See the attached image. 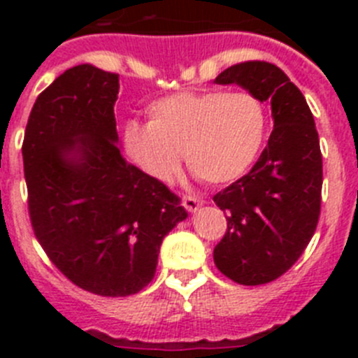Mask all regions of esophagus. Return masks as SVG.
<instances>
[{
  "mask_svg": "<svg viewBox=\"0 0 358 358\" xmlns=\"http://www.w3.org/2000/svg\"><path fill=\"white\" fill-rule=\"evenodd\" d=\"M182 204H185V208L189 213H195V211L204 204V201L199 197H192V195H185V197H182Z\"/></svg>",
  "mask_w": 358,
  "mask_h": 358,
  "instance_id": "34e87169",
  "label": "esophagus"
}]
</instances>
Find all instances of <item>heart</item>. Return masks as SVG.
Masks as SVG:
<instances>
[{"mask_svg": "<svg viewBox=\"0 0 358 358\" xmlns=\"http://www.w3.org/2000/svg\"><path fill=\"white\" fill-rule=\"evenodd\" d=\"M148 123L127 122L123 143L141 170L170 181L185 154L188 169L210 185H227L252 166L267 131L262 102L251 93H176L147 107Z\"/></svg>", "mask_w": 358, "mask_h": 358, "instance_id": "b5f03b06", "label": "heart"}]
</instances>
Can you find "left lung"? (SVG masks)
Here are the masks:
<instances>
[{"label":"left lung","mask_w":358,"mask_h":358,"mask_svg":"<svg viewBox=\"0 0 358 358\" xmlns=\"http://www.w3.org/2000/svg\"><path fill=\"white\" fill-rule=\"evenodd\" d=\"M215 84L240 85L273 113V134L251 172L213 197L227 213L215 265L240 285H264L296 264L317 226L319 136L305 96L278 66L242 62L224 69Z\"/></svg>","instance_id":"1"}]
</instances>
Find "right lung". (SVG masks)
Returning <instances> with one entry per match:
<instances>
[{
    "mask_svg": "<svg viewBox=\"0 0 358 358\" xmlns=\"http://www.w3.org/2000/svg\"><path fill=\"white\" fill-rule=\"evenodd\" d=\"M120 77L78 64L37 96L23 143L34 233L75 285L106 297L140 292L163 238L188 217L181 199L122 156Z\"/></svg>",
    "mask_w": 358,
    "mask_h": 358,
    "instance_id": "add662e5",
    "label": "right lung"
}]
</instances>
